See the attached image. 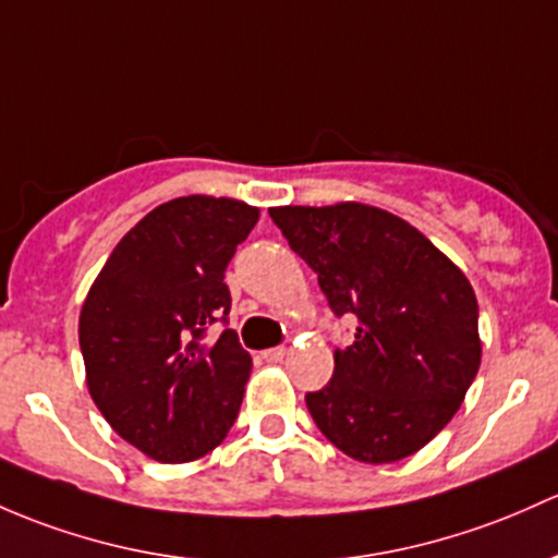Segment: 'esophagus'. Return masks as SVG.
<instances>
[{
    "label": "esophagus",
    "mask_w": 558,
    "mask_h": 558,
    "mask_svg": "<svg viewBox=\"0 0 558 558\" xmlns=\"http://www.w3.org/2000/svg\"><path fill=\"white\" fill-rule=\"evenodd\" d=\"M283 355H286V348H269V350H264L262 353V357L267 363H278V361H283Z\"/></svg>",
    "instance_id": "1"
}]
</instances>
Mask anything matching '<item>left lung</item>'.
I'll return each instance as SVG.
<instances>
[{
  "mask_svg": "<svg viewBox=\"0 0 558 558\" xmlns=\"http://www.w3.org/2000/svg\"><path fill=\"white\" fill-rule=\"evenodd\" d=\"M269 216L337 318L357 320L310 414L353 460L396 462L447 427L481 363L471 283L409 221L363 203L283 205Z\"/></svg>",
  "mask_w": 558,
  "mask_h": 558,
  "instance_id": "1",
  "label": "left lung"
}]
</instances>
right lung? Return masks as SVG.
Returning a JSON list of instances; mask_svg holds the SVG:
<instances>
[{"label": "right lung", "mask_w": 558, "mask_h": 558, "mask_svg": "<svg viewBox=\"0 0 558 558\" xmlns=\"http://www.w3.org/2000/svg\"><path fill=\"white\" fill-rule=\"evenodd\" d=\"M259 208L190 195L157 205L117 243L87 291L80 348L87 390L117 436L157 462H190L234 425L251 355L225 328L234 248Z\"/></svg>", "instance_id": "obj_1"}]
</instances>
